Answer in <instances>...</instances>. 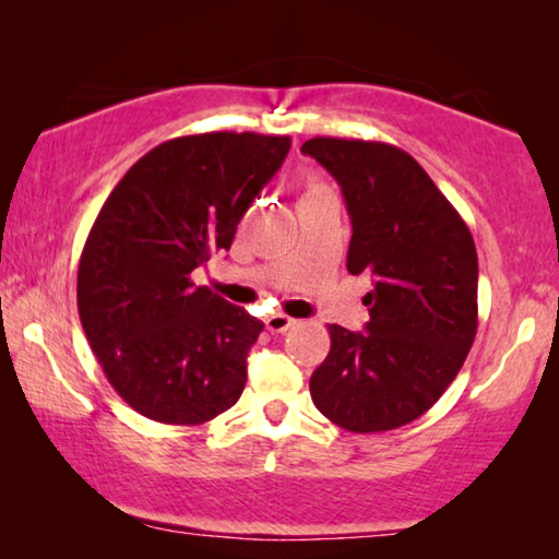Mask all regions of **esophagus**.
<instances>
[{"label":"esophagus","mask_w":559,"mask_h":559,"mask_svg":"<svg viewBox=\"0 0 559 559\" xmlns=\"http://www.w3.org/2000/svg\"><path fill=\"white\" fill-rule=\"evenodd\" d=\"M295 323H297V320L285 316V312H272V316L266 318V331H270V333H285Z\"/></svg>","instance_id":"obj_1"}]
</instances>
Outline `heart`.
<instances>
[{
	"instance_id": "1",
	"label": "heart",
	"mask_w": 559,
	"mask_h": 559,
	"mask_svg": "<svg viewBox=\"0 0 559 559\" xmlns=\"http://www.w3.org/2000/svg\"><path fill=\"white\" fill-rule=\"evenodd\" d=\"M310 188H316V186H310Z\"/></svg>"
}]
</instances>
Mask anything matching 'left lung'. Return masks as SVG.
I'll return each mask as SVG.
<instances>
[{
	"mask_svg": "<svg viewBox=\"0 0 559 559\" xmlns=\"http://www.w3.org/2000/svg\"><path fill=\"white\" fill-rule=\"evenodd\" d=\"M302 152L346 198L348 272L373 274L366 333L328 328L331 350L310 396L348 432L396 430L440 400L476 338V243L423 165L394 144L312 136Z\"/></svg>",
	"mask_w": 559,
	"mask_h": 559,
	"instance_id": "left-lung-1",
	"label": "left lung"
}]
</instances>
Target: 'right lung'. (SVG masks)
<instances>
[{
    "instance_id": "add662e5",
    "label": "right lung",
    "mask_w": 559,
    "mask_h": 559,
    "mask_svg": "<svg viewBox=\"0 0 559 559\" xmlns=\"http://www.w3.org/2000/svg\"><path fill=\"white\" fill-rule=\"evenodd\" d=\"M289 152V136L205 132L157 144L98 211L79 262L83 333L121 400L163 425L239 402L262 320L190 280Z\"/></svg>"
}]
</instances>
